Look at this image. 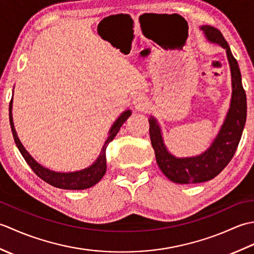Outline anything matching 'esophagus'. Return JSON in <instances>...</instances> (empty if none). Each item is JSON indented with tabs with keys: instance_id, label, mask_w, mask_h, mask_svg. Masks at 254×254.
<instances>
[{
	"instance_id": "1",
	"label": "esophagus",
	"mask_w": 254,
	"mask_h": 254,
	"mask_svg": "<svg viewBox=\"0 0 254 254\" xmlns=\"http://www.w3.org/2000/svg\"><path fill=\"white\" fill-rule=\"evenodd\" d=\"M145 101H146V98H145V96H143L141 94L135 95V96H134V98H133V104L138 108L143 107L145 105Z\"/></svg>"
}]
</instances>
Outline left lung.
<instances>
[{
    "instance_id": "8db88e82",
    "label": "left lung",
    "mask_w": 254,
    "mask_h": 254,
    "mask_svg": "<svg viewBox=\"0 0 254 254\" xmlns=\"http://www.w3.org/2000/svg\"><path fill=\"white\" fill-rule=\"evenodd\" d=\"M201 30H203L209 42L224 48L230 66L233 87L230 107L217 136L202 154L192 157L178 158L167 149L157 120L154 117L148 119L150 142L155 150L157 165L170 181L180 185L205 182L219 175L234 157L247 119V96L242 86L238 62L218 29L205 25L201 26Z\"/></svg>"
}]
</instances>
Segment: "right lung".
Instances as JSON below:
<instances>
[{
  "label": "right lung",
  "mask_w": 254,
  "mask_h": 254,
  "mask_svg": "<svg viewBox=\"0 0 254 254\" xmlns=\"http://www.w3.org/2000/svg\"><path fill=\"white\" fill-rule=\"evenodd\" d=\"M12 104H13V98L9 102V124L10 127H12V133L14 136V141L16 143V146L19 149L20 154L23 155L24 159L26 163L30 166V168L35 174L49 183L52 187H56L59 189H65V190H84V189H88L90 187L95 186L96 183H98L101 178L105 176L106 170H107V161H106V148L113 138L116 137L122 124L127 120V118L131 116V110H127L121 116L119 117L116 122L112 124V127L109 131V136H108L107 141L105 142L104 146L100 152V155L98 158L96 159L95 163L85 168L83 170L74 171V172H57L52 171L48 168H45L44 166L38 164L37 161L31 157L29 153L27 152L26 148L23 146V144L19 141L17 136V133L15 131L14 123H13V117H12Z\"/></svg>",
  "instance_id": "add662e5"
}]
</instances>
